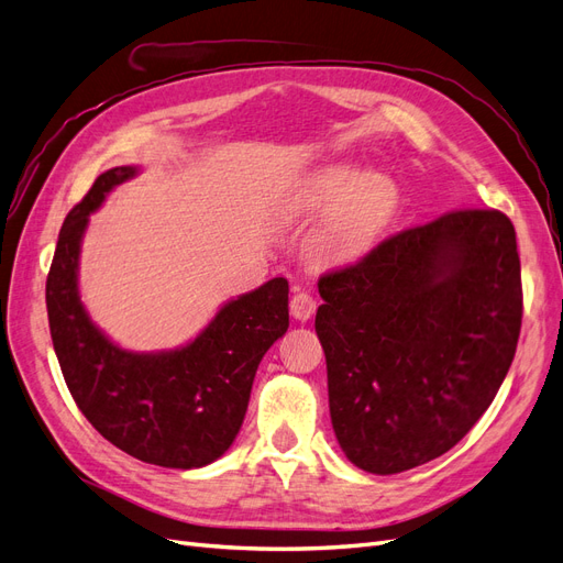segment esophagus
<instances>
[{"label": "esophagus", "mask_w": 563, "mask_h": 563, "mask_svg": "<svg viewBox=\"0 0 563 563\" xmlns=\"http://www.w3.org/2000/svg\"><path fill=\"white\" fill-rule=\"evenodd\" d=\"M314 310H317V300L308 291H296L294 294V298H291V314H294V319L308 321V319H312Z\"/></svg>", "instance_id": "obj_1"}]
</instances>
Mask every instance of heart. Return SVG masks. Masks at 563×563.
Listing matches in <instances>:
<instances>
[{
	"label": "heart",
	"instance_id": "obj_1",
	"mask_svg": "<svg viewBox=\"0 0 563 563\" xmlns=\"http://www.w3.org/2000/svg\"><path fill=\"white\" fill-rule=\"evenodd\" d=\"M401 209V187L385 174H368L350 162L317 168L300 183L291 201L298 216L321 213L308 240L310 261L321 267H343L362 261L395 223Z\"/></svg>",
	"mask_w": 563,
	"mask_h": 563
}]
</instances>
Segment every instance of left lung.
<instances>
[{"label":"left lung","instance_id":"left-lung-1","mask_svg":"<svg viewBox=\"0 0 563 563\" xmlns=\"http://www.w3.org/2000/svg\"><path fill=\"white\" fill-rule=\"evenodd\" d=\"M319 296L314 329L340 449L371 474L424 465L474 428L512 366L515 225L493 209L451 211L323 275Z\"/></svg>","mask_w":563,"mask_h":563}]
</instances>
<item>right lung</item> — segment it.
I'll return each instance as SVG.
<instances>
[{
    "mask_svg": "<svg viewBox=\"0 0 563 563\" xmlns=\"http://www.w3.org/2000/svg\"><path fill=\"white\" fill-rule=\"evenodd\" d=\"M135 166L100 174L67 213L46 277L48 329L79 411L110 444L150 465L195 470L223 455L240 432L255 371L288 329V282L269 279L228 300L190 343L131 352L100 331L79 296V253L89 216Z\"/></svg>",
    "mask_w": 563,
    "mask_h": 563,
    "instance_id": "1",
    "label": "right lung"
}]
</instances>
